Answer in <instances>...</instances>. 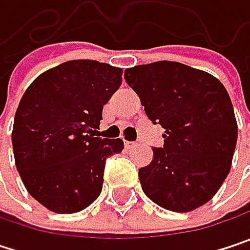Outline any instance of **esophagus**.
Returning <instances> with one entry per match:
<instances>
[{"label":"esophagus","instance_id":"esophagus-1","mask_svg":"<svg viewBox=\"0 0 250 250\" xmlns=\"http://www.w3.org/2000/svg\"><path fill=\"white\" fill-rule=\"evenodd\" d=\"M137 146V142H125V147H134Z\"/></svg>","mask_w":250,"mask_h":250}]
</instances>
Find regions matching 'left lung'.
Listing matches in <instances>:
<instances>
[{
    "label": "left lung",
    "mask_w": 250,
    "mask_h": 250,
    "mask_svg": "<svg viewBox=\"0 0 250 250\" xmlns=\"http://www.w3.org/2000/svg\"><path fill=\"white\" fill-rule=\"evenodd\" d=\"M146 116L165 128L164 147L139 169L143 192L162 208L187 213L210 201L229 175L237 123L223 83L208 72L161 61L125 71Z\"/></svg>",
    "instance_id": "8db88e82"
}]
</instances>
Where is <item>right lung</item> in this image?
<instances>
[{
  "label": "right lung",
  "instance_id": "1",
  "mask_svg": "<svg viewBox=\"0 0 250 250\" xmlns=\"http://www.w3.org/2000/svg\"><path fill=\"white\" fill-rule=\"evenodd\" d=\"M122 75V68L79 59L43 72L25 89L11 134L14 159L28 194L47 210L78 213L101 194L105 159L125 143L94 133Z\"/></svg>",
  "mask_w": 250,
  "mask_h": 250
}]
</instances>
